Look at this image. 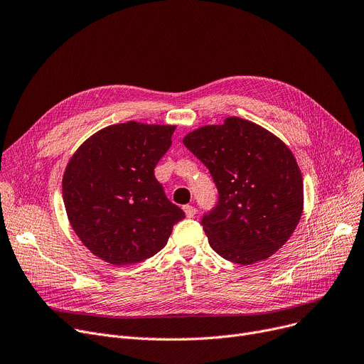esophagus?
Wrapping results in <instances>:
<instances>
[{"instance_id": "obj_1", "label": "esophagus", "mask_w": 364, "mask_h": 364, "mask_svg": "<svg viewBox=\"0 0 364 364\" xmlns=\"http://www.w3.org/2000/svg\"><path fill=\"white\" fill-rule=\"evenodd\" d=\"M183 209H184V213H186V215L188 218H193L196 215V213H198V209L193 205H186V206H183Z\"/></svg>"}]
</instances>
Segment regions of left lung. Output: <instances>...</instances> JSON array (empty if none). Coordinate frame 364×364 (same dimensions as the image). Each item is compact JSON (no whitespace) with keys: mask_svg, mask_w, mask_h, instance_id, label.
Returning a JSON list of instances; mask_svg holds the SVG:
<instances>
[{"mask_svg":"<svg viewBox=\"0 0 364 364\" xmlns=\"http://www.w3.org/2000/svg\"><path fill=\"white\" fill-rule=\"evenodd\" d=\"M183 143L209 169L218 190L217 205L200 221L213 250L242 265L277 252L296 228L304 205L302 176L288 146L236 117L188 132Z\"/></svg>","mask_w":364,"mask_h":364,"instance_id":"obj_1","label":"left lung"}]
</instances>
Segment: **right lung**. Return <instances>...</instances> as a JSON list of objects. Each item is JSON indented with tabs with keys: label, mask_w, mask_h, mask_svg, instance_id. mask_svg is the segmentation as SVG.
I'll list each match as a JSON object with an SVG mask.
<instances>
[{
	"label": "right lung",
	"mask_w": 364,
	"mask_h": 364,
	"mask_svg": "<svg viewBox=\"0 0 364 364\" xmlns=\"http://www.w3.org/2000/svg\"><path fill=\"white\" fill-rule=\"evenodd\" d=\"M174 125L125 122L95 132L70 158L63 202L88 250L113 265L141 262L166 245L186 215L155 177Z\"/></svg>",
	"instance_id": "right-lung-1"
}]
</instances>
